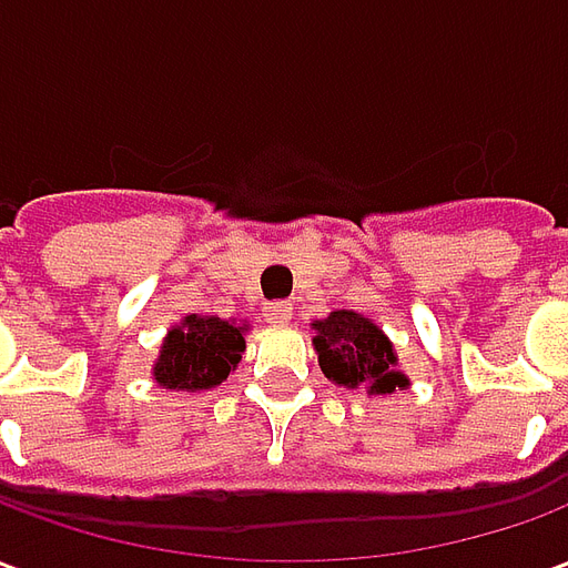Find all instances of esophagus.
I'll use <instances>...</instances> for the list:
<instances>
[{"instance_id": "esophagus-1", "label": "esophagus", "mask_w": 568, "mask_h": 568, "mask_svg": "<svg viewBox=\"0 0 568 568\" xmlns=\"http://www.w3.org/2000/svg\"><path fill=\"white\" fill-rule=\"evenodd\" d=\"M264 316L276 325H288L292 322V304H285V301H273L264 307Z\"/></svg>"}]
</instances>
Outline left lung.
Returning a JSON list of instances; mask_svg holds the SVG:
<instances>
[{
	"label": "left lung",
	"instance_id": "left-lung-1",
	"mask_svg": "<svg viewBox=\"0 0 568 568\" xmlns=\"http://www.w3.org/2000/svg\"><path fill=\"white\" fill-rule=\"evenodd\" d=\"M313 349L322 374L344 389L368 395H393L407 389L405 371H398V353L381 325L353 310H332L325 320H313Z\"/></svg>",
	"mask_w": 568,
	"mask_h": 568
}]
</instances>
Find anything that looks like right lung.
<instances>
[{
    "instance_id": "right-lung-1",
    "label": "right lung",
    "mask_w": 568,
    "mask_h": 568,
    "mask_svg": "<svg viewBox=\"0 0 568 568\" xmlns=\"http://www.w3.org/2000/svg\"><path fill=\"white\" fill-rule=\"evenodd\" d=\"M246 320L185 316L163 337L151 381L170 393H206L222 386L246 353Z\"/></svg>"
}]
</instances>
